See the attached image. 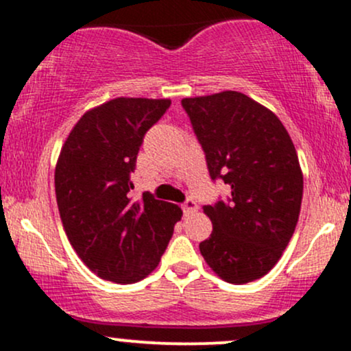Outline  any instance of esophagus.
I'll list each match as a JSON object with an SVG mask.
<instances>
[{
    "mask_svg": "<svg viewBox=\"0 0 351 351\" xmlns=\"http://www.w3.org/2000/svg\"><path fill=\"white\" fill-rule=\"evenodd\" d=\"M183 211L184 215H195L198 211V204H196L195 199H186L183 203Z\"/></svg>",
    "mask_w": 351,
    "mask_h": 351,
    "instance_id": "1",
    "label": "esophagus"
}]
</instances>
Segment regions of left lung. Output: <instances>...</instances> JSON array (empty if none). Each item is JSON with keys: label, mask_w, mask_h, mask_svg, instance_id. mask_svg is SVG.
I'll use <instances>...</instances> for the list:
<instances>
[{"label": "left lung", "mask_w": 351, "mask_h": 351, "mask_svg": "<svg viewBox=\"0 0 351 351\" xmlns=\"http://www.w3.org/2000/svg\"><path fill=\"white\" fill-rule=\"evenodd\" d=\"M213 181L228 201L204 206L213 232L199 244L209 267L231 284L265 276L299 221L304 176L291 136L271 110L241 92L183 99Z\"/></svg>", "instance_id": "8db88e82"}]
</instances>
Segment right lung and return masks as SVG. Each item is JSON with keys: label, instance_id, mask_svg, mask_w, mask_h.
I'll return each instance as SVG.
<instances>
[{"label": "right lung", "instance_id": "add662e5", "mask_svg": "<svg viewBox=\"0 0 351 351\" xmlns=\"http://www.w3.org/2000/svg\"><path fill=\"white\" fill-rule=\"evenodd\" d=\"M170 106L108 100L82 115L60 150L54 184L62 226L82 263L115 284L142 280L158 265L183 215L150 191L136 201L130 195L145 134Z\"/></svg>", "mask_w": 351, "mask_h": 351}]
</instances>
